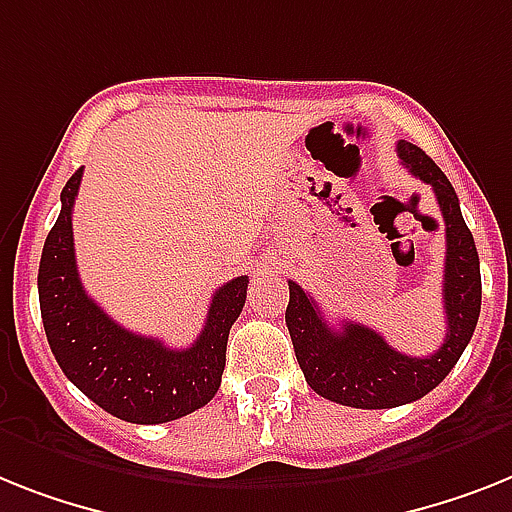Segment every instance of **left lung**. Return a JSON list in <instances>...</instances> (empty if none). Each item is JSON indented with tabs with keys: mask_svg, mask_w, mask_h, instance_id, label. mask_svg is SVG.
<instances>
[{
	"mask_svg": "<svg viewBox=\"0 0 512 512\" xmlns=\"http://www.w3.org/2000/svg\"><path fill=\"white\" fill-rule=\"evenodd\" d=\"M398 156L413 177L432 185L445 219L447 251L442 295L447 332L439 350L426 358L405 356L366 324L342 322L340 329L329 327L314 298L301 285L287 282L290 303L285 322L308 387L332 403L366 411L413 403L432 392L463 356L481 311L479 253L474 235L460 214L455 188L445 172L413 143L400 141Z\"/></svg>",
	"mask_w": 512,
	"mask_h": 512,
	"instance_id": "8db88e82",
	"label": "left lung"
}]
</instances>
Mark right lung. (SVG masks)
Segmentation results:
<instances>
[{
	"instance_id": "1",
	"label": "right lung",
	"mask_w": 512,
	"mask_h": 512,
	"mask_svg": "<svg viewBox=\"0 0 512 512\" xmlns=\"http://www.w3.org/2000/svg\"><path fill=\"white\" fill-rule=\"evenodd\" d=\"M83 167L62 188V211L46 235L38 266V303L59 369L86 398L130 424H164L204 408L222 384L230 327L246 306L248 277L211 298L206 324L190 348H167L112 322L88 298L75 264L73 204Z\"/></svg>"
}]
</instances>
